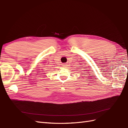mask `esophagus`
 I'll return each mask as SVG.
<instances>
[{"instance_id": "obj_1", "label": "esophagus", "mask_w": 128, "mask_h": 128, "mask_svg": "<svg viewBox=\"0 0 128 128\" xmlns=\"http://www.w3.org/2000/svg\"><path fill=\"white\" fill-rule=\"evenodd\" d=\"M64 65H65V64H64ZM64 66H65V65H64Z\"/></svg>"}]
</instances>
